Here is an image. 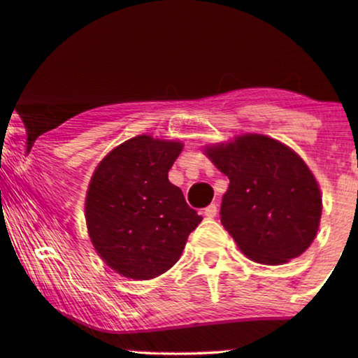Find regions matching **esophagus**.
<instances>
[{
	"label": "esophagus",
	"mask_w": 358,
	"mask_h": 358,
	"mask_svg": "<svg viewBox=\"0 0 358 358\" xmlns=\"http://www.w3.org/2000/svg\"><path fill=\"white\" fill-rule=\"evenodd\" d=\"M217 212H218V208H217V203H210L208 207H205L203 208V215L207 218H213V217H217Z\"/></svg>",
	"instance_id": "1"
}]
</instances>
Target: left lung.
Instances as JSON below:
<instances>
[{
  "mask_svg": "<svg viewBox=\"0 0 358 358\" xmlns=\"http://www.w3.org/2000/svg\"><path fill=\"white\" fill-rule=\"evenodd\" d=\"M228 176L220 220L252 261L277 266L310 248L321 220V194L295 151L264 135L207 148Z\"/></svg>",
  "mask_w": 358,
  "mask_h": 358,
  "instance_id": "1",
  "label": "left lung"
}]
</instances>
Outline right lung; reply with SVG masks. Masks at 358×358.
<instances>
[{
  "label": "right lung",
  "mask_w": 358,
  "mask_h": 358,
  "mask_svg": "<svg viewBox=\"0 0 358 358\" xmlns=\"http://www.w3.org/2000/svg\"><path fill=\"white\" fill-rule=\"evenodd\" d=\"M182 145L140 135L112 150L92 176L86 197L91 241L120 275L148 280L179 261L202 217L168 173Z\"/></svg>",
  "instance_id": "1"
}]
</instances>
